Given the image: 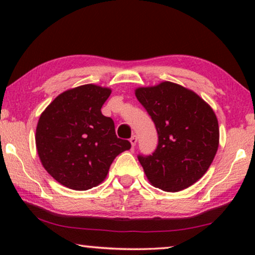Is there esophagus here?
Listing matches in <instances>:
<instances>
[{"label":"esophagus","instance_id":"34e87169","mask_svg":"<svg viewBox=\"0 0 255 255\" xmlns=\"http://www.w3.org/2000/svg\"><path fill=\"white\" fill-rule=\"evenodd\" d=\"M137 140H138L137 135H132V137L130 138V142H131L132 147H134V146H135V144H137Z\"/></svg>","mask_w":255,"mask_h":255}]
</instances>
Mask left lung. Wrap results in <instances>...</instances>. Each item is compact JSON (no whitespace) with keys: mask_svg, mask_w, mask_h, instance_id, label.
I'll list each match as a JSON object with an SVG mask.
<instances>
[{"mask_svg":"<svg viewBox=\"0 0 255 255\" xmlns=\"http://www.w3.org/2000/svg\"><path fill=\"white\" fill-rule=\"evenodd\" d=\"M135 96L154 122L158 145L138 154L149 182L163 191H180L204 175L219 142L217 117L194 92L173 82L138 88Z\"/></svg>","mask_w":255,"mask_h":255,"instance_id":"1","label":"left lung"}]
</instances>
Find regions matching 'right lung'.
I'll use <instances>...</instances> for the list:
<instances>
[{
	"label": "right lung",
	"instance_id": "add662e5",
	"mask_svg": "<svg viewBox=\"0 0 255 255\" xmlns=\"http://www.w3.org/2000/svg\"><path fill=\"white\" fill-rule=\"evenodd\" d=\"M111 90L85 85L62 93L38 121L36 145L47 173L62 186L87 190L106 179L114 159L130 149L101 108Z\"/></svg>",
	"mask_w": 255,
	"mask_h": 255
}]
</instances>
